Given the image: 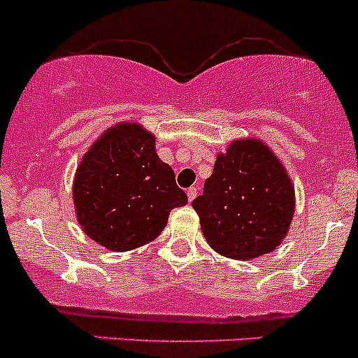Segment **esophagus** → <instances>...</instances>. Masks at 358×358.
<instances>
[{"label":"esophagus","instance_id":"1","mask_svg":"<svg viewBox=\"0 0 358 358\" xmlns=\"http://www.w3.org/2000/svg\"><path fill=\"white\" fill-rule=\"evenodd\" d=\"M187 196H189L190 202L196 199V197H197V187H190V189H187Z\"/></svg>","mask_w":358,"mask_h":358}]
</instances>
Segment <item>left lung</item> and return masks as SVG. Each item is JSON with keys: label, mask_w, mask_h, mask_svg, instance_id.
I'll return each instance as SVG.
<instances>
[{"label": "left lung", "mask_w": 358, "mask_h": 358, "mask_svg": "<svg viewBox=\"0 0 358 358\" xmlns=\"http://www.w3.org/2000/svg\"><path fill=\"white\" fill-rule=\"evenodd\" d=\"M192 208L216 252L252 259L272 252L286 237L294 215V187L262 140H236L218 154Z\"/></svg>", "instance_id": "obj_1"}]
</instances>
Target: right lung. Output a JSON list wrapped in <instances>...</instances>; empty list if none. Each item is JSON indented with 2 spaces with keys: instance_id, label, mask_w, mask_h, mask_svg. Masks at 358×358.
<instances>
[{
  "instance_id": "1",
  "label": "right lung",
  "mask_w": 358,
  "mask_h": 358,
  "mask_svg": "<svg viewBox=\"0 0 358 358\" xmlns=\"http://www.w3.org/2000/svg\"><path fill=\"white\" fill-rule=\"evenodd\" d=\"M72 197L86 236L117 252L156 239L169 211L187 204L175 171L156 154V136L138 122H119L90 147Z\"/></svg>"
}]
</instances>
